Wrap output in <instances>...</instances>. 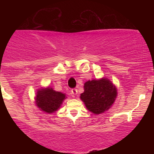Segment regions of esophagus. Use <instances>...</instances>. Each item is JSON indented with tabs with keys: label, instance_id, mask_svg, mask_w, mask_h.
I'll list each match as a JSON object with an SVG mask.
<instances>
[{
	"label": "esophagus",
	"instance_id": "obj_1",
	"mask_svg": "<svg viewBox=\"0 0 154 154\" xmlns=\"http://www.w3.org/2000/svg\"><path fill=\"white\" fill-rule=\"evenodd\" d=\"M71 94H73V96L76 95V94H77V88H72V89H71Z\"/></svg>",
	"mask_w": 154,
	"mask_h": 154
}]
</instances>
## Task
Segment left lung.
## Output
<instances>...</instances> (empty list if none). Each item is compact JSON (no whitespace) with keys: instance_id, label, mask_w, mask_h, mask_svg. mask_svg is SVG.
I'll return each mask as SVG.
<instances>
[{"instance_id":"left-lung-1","label":"left lung","mask_w":154,"mask_h":154,"mask_svg":"<svg viewBox=\"0 0 154 154\" xmlns=\"http://www.w3.org/2000/svg\"><path fill=\"white\" fill-rule=\"evenodd\" d=\"M117 96V89L106 78L88 80L84 84V92L80 98L86 108L94 114H100L109 109Z\"/></svg>"}]
</instances>
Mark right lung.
Instances as JSON below:
<instances>
[{"label":"right lung","mask_w":154,"mask_h":154,"mask_svg":"<svg viewBox=\"0 0 154 154\" xmlns=\"http://www.w3.org/2000/svg\"><path fill=\"white\" fill-rule=\"evenodd\" d=\"M66 98V94L56 91L52 88H42L37 91L35 102L38 108L45 112L52 113L57 111Z\"/></svg>","instance_id":"add662e5"}]
</instances>
